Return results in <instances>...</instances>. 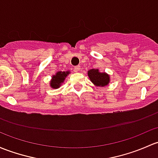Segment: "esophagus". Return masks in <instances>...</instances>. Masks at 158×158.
I'll use <instances>...</instances> for the list:
<instances>
[{"label":"esophagus","instance_id":"1","mask_svg":"<svg viewBox=\"0 0 158 158\" xmlns=\"http://www.w3.org/2000/svg\"><path fill=\"white\" fill-rule=\"evenodd\" d=\"M80 68H81L80 66H75V67H74L73 71H74V72H76V73L79 72V71L80 70Z\"/></svg>","mask_w":158,"mask_h":158}]
</instances>
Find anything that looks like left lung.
<instances>
[{"label": "left lung", "instance_id": "1", "mask_svg": "<svg viewBox=\"0 0 158 158\" xmlns=\"http://www.w3.org/2000/svg\"><path fill=\"white\" fill-rule=\"evenodd\" d=\"M88 76L92 83L96 86L104 87L109 84V75L106 73H100L98 69H92L88 71Z\"/></svg>", "mask_w": 158, "mask_h": 158}]
</instances>
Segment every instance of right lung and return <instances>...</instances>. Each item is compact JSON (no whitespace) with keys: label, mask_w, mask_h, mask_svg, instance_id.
<instances>
[{"label":"right lung","mask_w":158,"mask_h":158,"mask_svg":"<svg viewBox=\"0 0 158 158\" xmlns=\"http://www.w3.org/2000/svg\"><path fill=\"white\" fill-rule=\"evenodd\" d=\"M69 71H64V72H57V73L52 76L50 85L52 89H58L60 86L62 85L63 82L65 80V78L67 76V75L69 74Z\"/></svg>","instance_id":"1"}]
</instances>
